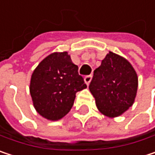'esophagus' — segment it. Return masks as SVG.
<instances>
[{
	"instance_id": "esophagus-1",
	"label": "esophagus",
	"mask_w": 155,
	"mask_h": 155,
	"mask_svg": "<svg viewBox=\"0 0 155 155\" xmlns=\"http://www.w3.org/2000/svg\"><path fill=\"white\" fill-rule=\"evenodd\" d=\"M91 75H87V76H85L84 77V81H85V83L87 84V85H89L90 84V82H91Z\"/></svg>"
}]
</instances>
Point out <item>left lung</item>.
<instances>
[{
  "label": "left lung",
  "instance_id": "8db88e82",
  "mask_svg": "<svg viewBox=\"0 0 155 155\" xmlns=\"http://www.w3.org/2000/svg\"><path fill=\"white\" fill-rule=\"evenodd\" d=\"M138 85L136 71L125 58L109 52L94 70L89 89L99 110L109 117L120 116L134 103Z\"/></svg>",
  "mask_w": 155,
  "mask_h": 155
}]
</instances>
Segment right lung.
<instances>
[{"label": "right lung", "instance_id": "right-lung-1", "mask_svg": "<svg viewBox=\"0 0 155 155\" xmlns=\"http://www.w3.org/2000/svg\"><path fill=\"white\" fill-rule=\"evenodd\" d=\"M87 85L67 52L53 53L35 69L30 95L37 111L49 120H58L73 107L76 92Z\"/></svg>", "mask_w": 155, "mask_h": 155}]
</instances>
